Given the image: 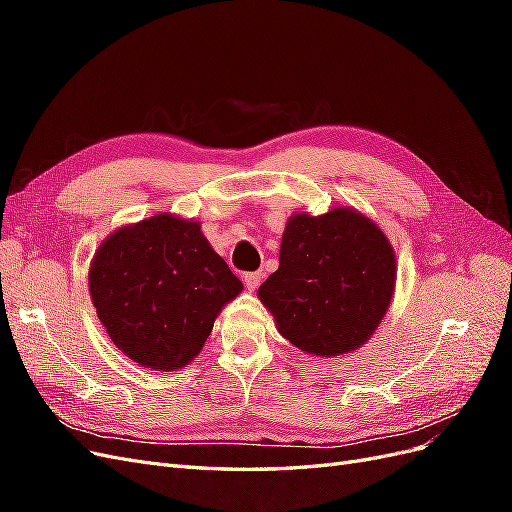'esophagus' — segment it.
Returning <instances> with one entry per match:
<instances>
[{"instance_id":"obj_1","label":"esophagus","mask_w":512,"mask_h":512,"mask_svg":"<svg viewBox=\"0 0 512 512\" xmlns=\"http://www.w3.org/2000/svg\"><path fill=\"white\" fill-rule=\"evenodd\" d=\"M243 282H245V288H247V290H256V288L260 286V273H258V271L245 273V275H243Z\"/></svg>"}]
</instances>
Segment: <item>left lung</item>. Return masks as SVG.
Segmentation results:
<instances>
[{
	"label": "left lung",
	"mask_w": 512,
	"mask_h": 512,
	"mask_svg": "<svg viewBox=\"0 0 512 512\" xmlns=\"http://www.w3.org/2000/svg\"><path fill=\"white\" fill-rule=\"evenodd\" d=\"M397 262L382 228L352 207L292 213L280 267L258 299L292 346L314 356L359 350L376 333L395 294Z\"/></svg>",
	"instance_id": "8db88e82"
}]
</instances>
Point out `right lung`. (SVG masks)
Masks as SVG:
<instances>
[{"label":"right lung","mask_w":512,"mask_h":512,"mask_svg":"<svg viewBox=\"0 0 512 512\" xmlns=\"http://www.w3.org/2000/svg\"><path fill=\"white\" fill-rule=\"evenodd\" d=\"M241 290L200 222L175 213L117 228L89 265L91 303L104 331L128 359L156 371L190 365Z\"/></svg>","instance_id":"add662e5"}]
</instances>
